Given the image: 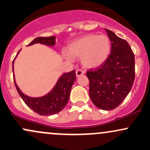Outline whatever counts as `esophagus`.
Returning <instances> with one entry per match:
<instances>
[{"instance_id":"34e87169","label":"esophagus","mask_w":150,"mask_h":150,"mask_svg":"<svg viewBox=\"0 0 150 150\" xmlns=\"http://www.w3.org/2000/svg\"><path fill=\"white\" fill-rule=\"evenodd\" d=\"M83 74H84V72L81 69H78V70H76V75L77 77L81 76H82Z\"/></svg>"}]
</instances>
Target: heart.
I'll return each instance as SVG.
<instances>
[{"instance_id":"b5f03b06","label":"heart","mask_w":150,"mask_h":150,"mask_svg":"<svg viewBox=\"0 0 150 150\" xmlns=\"http://www.w3.org/2000/svg\"><path fill=\"white\" fill-rule=\"evenodd\" d=\"M111 41L105 35L88 34L77 38L69 45L68 50L62 51V56L67 61L81 57L84 67L94 69L101 66L111 52Z\"/></svg>"}]
</instances>
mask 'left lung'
<instances>
[{"mask_svg": "<svg viewBox=\"0 0 150 150\" xmlns=\"http://www.w3.org/2000/svg\"><path fill=\"white\" fill-rule=\"evenodd\" d=\"M111 41V53L101 66L88 69L89 95L93 103L103 110L119 106L129 93L135 79V57L126 40L105 29Z\"/></svg>", "mask_w": 150, "mask_h": 150, "instance_id": "obj_1", "label": "left lung"}]
</instances>
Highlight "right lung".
I'll use <instances>...</instances> for the list:
<instances>
[{"instance_id":"add662e5","label":"right lung","mask_w":150,"mask_h":150,"mask_svg":"<svg viewBox=\"0 0 150 150\" xmlns=\"http://www.w3.org/2000/svg\"><path fill=\"white\" fill-rule=\"evenodd\" d=\"M55 36L37 37L27 46L40 43L47 46L53 47L55 45ZM20 50L17 52V56L12 62L14 83L19 95L30 109L40 115L50 116L59 113L64 108L69 99L70 91L76 80V71L73 70L68 73L62 74L59 77L55 85L51 89V91L43 96L31 97L26 96L22 92L19 86H17L14 74V63Z\"/></svg>"}]
</instances>
